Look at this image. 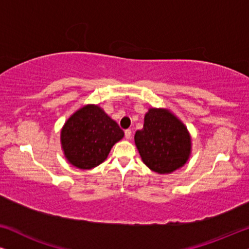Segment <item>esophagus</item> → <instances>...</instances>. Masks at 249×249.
<instances>
[{
  "label": "esophagus",
  "mask_w": 249,
  "mask_h": 249,
  "mask_svg": "<svg viewBox=\"0 0 249 249\" xmlns=\"http://www.w3.org/2000/svg\"><path fill=\"white\" fill-rule=\"evenodd\" d=\"M131 135H132V132H131L130 129H127V130H124L125 139H130L131 138Z\"/></svg>",
  "instance_id": "1"
}]
</instances>
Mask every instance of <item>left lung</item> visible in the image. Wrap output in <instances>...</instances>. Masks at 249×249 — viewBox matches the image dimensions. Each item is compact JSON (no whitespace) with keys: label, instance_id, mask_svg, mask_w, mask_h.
Returning <instances> with one entry per match:
<instances>
[{"label":"left lung","instance_id":"left-lung-1","mask_svg":"<svg viewBox=\"0 0 249 249\" xmlns=\"http://www.w3.org/2000/svg\"><path fill=\"white\" fill-rule=\"evenodd\" d=\"M142 162L156 173H171L188 161L192 138L186 125L166 108H149L135 134Z\"/></svg>","mask_w":249,"mask_h":249}]
</instances>
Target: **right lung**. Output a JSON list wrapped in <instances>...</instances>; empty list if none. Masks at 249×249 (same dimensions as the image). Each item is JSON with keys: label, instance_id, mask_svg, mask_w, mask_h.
Segmentation results:
<instances>
[{"label": "right lung", "instance_id": "1", "mask_svg": "<svg viewBox=\"0 0 249 249\" xmlns=\"http://www.w3.org/2000/svg\"><path fill=\"white\" fill-rule=\"evenodd\" d=\"M124 132L98 105L80 107L68 119L61 130V145L68 162L89 170L107 160Z\"/></svg>", "mask_w": 249, "mask_h": 249}]
</instances>
